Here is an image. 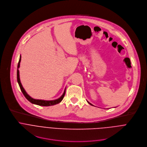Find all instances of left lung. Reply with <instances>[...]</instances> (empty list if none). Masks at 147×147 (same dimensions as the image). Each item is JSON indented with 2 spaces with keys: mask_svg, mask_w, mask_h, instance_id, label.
<instances>
[{
  "mask_svg": "<svg viewBox=\"0 0 147 147\" xmlns=\"http://www.w3.org/2000/svg\"><path fill=\"white\" fill-rule=\"evenodd\" d=\"M87 102H88V101H87ZM88 103H89V104H90V105H92V104H91V103H90V102H88Z\"/></svg>",
  "mask_w": 147,
  "mask_h": 147,
  "instance_id": "8db88e82",
  "label": "left lung"
}]
</instances>
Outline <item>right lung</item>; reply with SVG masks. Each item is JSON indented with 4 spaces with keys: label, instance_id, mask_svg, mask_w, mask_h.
I'll list each match as a JSON object with an SVG mask.
<instances>
[{
    "label": "right lung",
    "instance_id": "1",
    "mask_svg": "<svg viewBox=\"0 0 147 147\" xmlns=\"http://www.w3.org/2000/svg\"><path fill=\"white\" fill-rule=\"evenodd\" d=\"M21 61V56L20 57V59H19V61L18 63V66H17V82L18 83V85L20 86V90L22 91V92H23V95H24V96L26 98V99L29 100L31 103H33V104H35V105H38L39 106H43V107H49V106H52L54 105L57 104L59 103H60L63 99L65 95V92H66V89L64 91V93L63 94V95L58 99H55V100H41V99H35L32 98H31L29 95H28V94L26 92V91H25V90L24 89V88L22 86V83L20 82V75H19V70H18V68L20 67V63Z\"/></svg>",
    "mask_w": 147,
    "mask_h": 147
}]
</instances>
